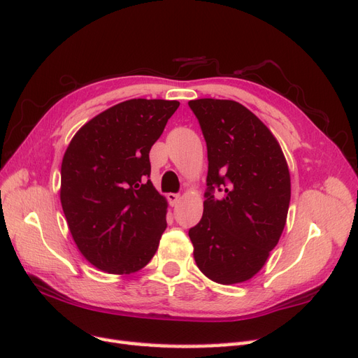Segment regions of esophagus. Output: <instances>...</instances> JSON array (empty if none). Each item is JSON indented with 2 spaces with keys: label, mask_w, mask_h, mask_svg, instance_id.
<instances>
[{
  "label": "esophagus",
  "mask_w": 358,
  "mask_h": 358,
  "mask_svg": "<svg viewBox=\"0 0 358 358\" xmlns=\"http://www.w3.org/2000/svg\"><path fill=\"white\" fill-rule=\"evenodd\" d=\"M167 199H169V203L171 204V206H175L179 200H180V196H179V194H167Z\"/></svg>",
  "instance_id": "34e87169"
}]
</instances>
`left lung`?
Returning a JSON list of instances; mask_svg holds the SVG:
<instances>
[{
  "instance_id": "obj_1",
  "label": "left lung",
  "mask_w": 358,
  "mask_h": 358,
  "mask_svg": "<svg viewBox=\"0 0 358 358\" xmlns=\"http://www.w3.org/2000/svg\"><path fill=\"white\" fill-rule=\"evenodd\" d=\"M188 106L209 161L203 216L188 231L194 259L213 282H245L262 270L284 231L291 199L287 161L270 129L241 103L200 99Z\"/></svg>"
}]
</instances>
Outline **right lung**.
<instances>
[{
	"instance_id": "1",
	"label": "right lung",
	"mask_w": 358,
	"mask_h": 358,
	"mask_svg": "<svg viewBox=\"0 0 358 358\" xmlns=\"http://www.w3.org/2000/svg\"><path fill=\"white\" fill-rule=\"evenodd\" d=\"M179 101L134 99L92 117L61 164V204L82 255L96 268L128 275L155 255L167 201L150 182L149 150Z\"/></svg>"
}]
</instances>
